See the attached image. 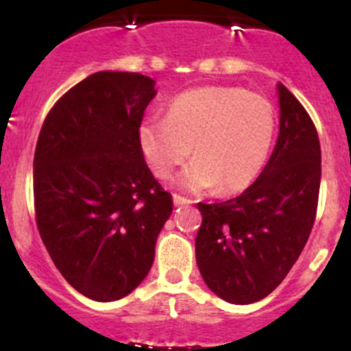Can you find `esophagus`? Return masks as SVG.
<instances>
[{
    "instance_id": "obj_1",
    "label": "esophagus",
    "mask_w": 351,
    "mask_h": 351,
    "mask_svg": "<svg viewBox=\"0 0 351 351\" xmlns=\"http://www.w3.org/2000/svg\"><path fill=\"white\" fill-rule=\"evenodd\" d=\"M173 202H175L176 205H183V204H190V200L189 198H185V197H182V195H178V193H173Z\"/></svg>"
}]
</instances>
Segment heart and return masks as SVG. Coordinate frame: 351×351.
Listing matches in <instances>:
<instances>
[{"mask_svg": "<svg viewBox=\"0 0 351 351\" xmlns=\"http://www.w3.org/2000/svg\"><path fill=\"white\" fill-rule=\"evenodd\" d=\"M275 129L277 113L268 98L241 88L205 86L178 95L168 117H147L139 143L158 178H169L192 153L195 161L180 178L183 189L217 186L221 193H234L263 168Z\"/></svg>", "mask_w": 351, "mask_h": 351, "instance_id": "heart-1", "label": "heart"}]
</instances>
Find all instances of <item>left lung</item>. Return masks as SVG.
<instances>
[{"instance_id":"obj_1","label":"left lung","mask_w":351,"mask_h":351,"mask_svg":"<svg viewBox=\"0 0 351 351\" xmlns=\"http://www.w3.org/2000/svg\"><path fill=\"white\" fill-rule=\"evenodd\" d=\"M280 132L267 166L241 195L198 204L195 254L208 289L231 304L274 292L302 253L316 221L321 146L307 110L278 84Z\"/></svg>"}]
</instances>
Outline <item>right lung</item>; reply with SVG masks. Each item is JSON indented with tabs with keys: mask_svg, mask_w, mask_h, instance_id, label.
Returning a JSON list of instances; mask_svg holds the SVG:
<instances>
[{
	"mask_svg": "<svg viewBox=\"0 0 351 351\" xmlns=\"http://www.w3.org/2000/svg\"><path fill=\"white\" fill-rule=\"evenodd\" d=\"M154 95L151 77L100 71L56 101L38 134L37 229L67 284L98 302L122 299L146 278L173 210L139 143Z\"/></svg>",
	"mask_w": 351,
	"mask_h": 351,
	"instance_id": "right-lung-1",
	"label": "right lung"
}]
</instances>
